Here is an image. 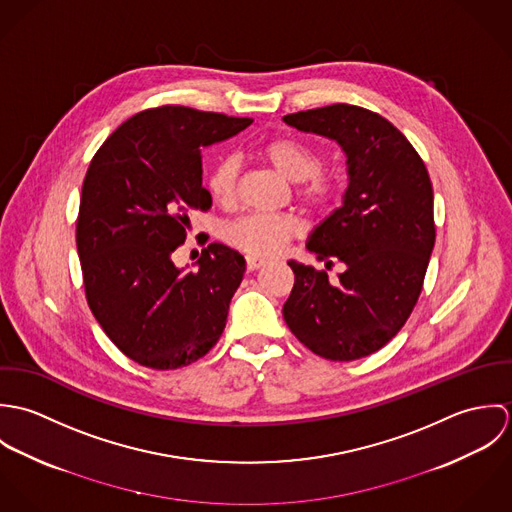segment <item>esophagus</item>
<instances>
[{
	"mask_svg": "<svg viewBox=\"0 0 512 512\" xmlns=\"http://www.w3.org/2000/svg\"><path fill=\"white\" fill-rule=\"evenodd\" d=\"M268 262L266 260H262V258H252V256H248L246 258V266H248V270L250 272H254V270H260V268H264Z\"/></svg>",
	"mask_w": 512,
	"mask_h": 512,
	"instance_id": "34e87169",
	"label": "esophagus"
}]
</instances>
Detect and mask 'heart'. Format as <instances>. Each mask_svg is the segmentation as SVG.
Segmentation results:
<instances>
[{
    "instance_id": "heart-1",
    "label": "heart",
    "mask_w": 512,
    "mask_h": 512,
    "mask_svg": "<svg viewBox=\"0 0 512 512\" xmlns=\"http://www.w3.org/2000/svg\"><path fill=\"white\" fill-rule=\"evenodd\" d=\"M264 159L286 179L303 183L301 197L313 205H327L335 195L333 177L321 173V153L295 138H276L262 147ZM240 161L234 155L220 157L207 175L209 195L220 203L230 205L236 197ZM299 222L288 215H246L234 220L224 230V240L236 250L252 258H272L280 254L295 234Z\"/></svg>"
}]
</instances>
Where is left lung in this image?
I'll return each instance as SVG.
<instances>
[{
  "label": "left lung",
  "instance_id": "1",
  "mask_svg": "<svg viewBox=\"0 0 512 512\" xmlns=\"http://www.w3.org/2000/svg\"><path fill=\"white\" fill-rule=\"evenodd\" d=\"M299 132L335 142L347 157L343 205L321 220L307 250L345 264L327 272L290 260L295 284L284 303L293 335L329 361L382 349L410 317L436 242L434 189L418 151L386 118L351 104L284 116Z\"/></svg>",
  "mask_w": 512,
  "mask_h": 512
}]
</instances>
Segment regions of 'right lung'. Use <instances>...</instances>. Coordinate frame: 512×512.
Masks as SVG:
<instances>
[{
	"label": "right lung",
	"mask_w": 512,
	"mask_h": 512,
	"mask_svg": "<svg viewBox=\"0 0 512 512\" xmlns=\"http://www.w3.org/2000/svg\"><path fill=\"white\" fill-rule=\"evenodd\" d=\"M252 124L185 106L126 120L86 171L76 248L86 299L110 341L138 365L173 370L205 357L220 339L246 260L213 242L197 270L171 254L189 213L209 211L201 151Z\"/></svg>",
	"instance_id": "1"
}]
</instances>
